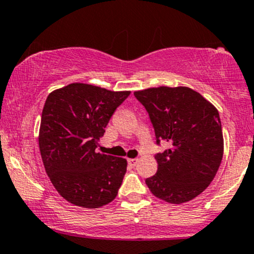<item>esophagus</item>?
<instances>
[{"label": "esophagus", "mask_w": 254, "mask_h": 254, "mask_svg": "<svg viewBox=\"0 0 254 254\" xmlns=\"http://www.w3.org/2000/svg\"><path fill=\"white\" fill-rule=\"evenodd\" d=\"M138 162V159H127V164H129L131 167H135Z\"/></svg>", "instance_id": "34e87169"}]
</instances>
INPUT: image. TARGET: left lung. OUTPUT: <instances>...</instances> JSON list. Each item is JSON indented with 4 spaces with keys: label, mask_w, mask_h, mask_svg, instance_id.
<instances>
[{
    "label": "left lung",
    "mask_w": 254,
    "mask_h": 254,
    "mask_svg": "<svg viewBox=\"0 0 254 254\" xmlns=\"http://www.w3.org/2000/svg\"><path fill=\"white\" fill-rule=\"evenodd\" d=\"M133 95L149 115L156 144L170 143L155 154L157 172L145 184L154 196L168 203L193 199L210 185L222 161V125L217 110L188 87H159Z\"/></svg>",
    "instance_id": "obj_1"
}]
</instances>
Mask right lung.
Returning <instances> with one entry per match:
<instances>
[{"label": "right lung", "instance_id": "add662e5", "mask_svg": "<svg viewBox=\"0 0 254 254\" xmlns=\"http://www.w3.org/2000/svg\"><path fill=\"white\" fill-rule=\"evenodd\" d=\"M130 92L71 83L49 94L39 149L52 185L74 205L94 209L112 202L127 173V160L97 153L98 141Z\"/></svg>", "mask_w": 254, "mask_h": 254}]
</instances>
